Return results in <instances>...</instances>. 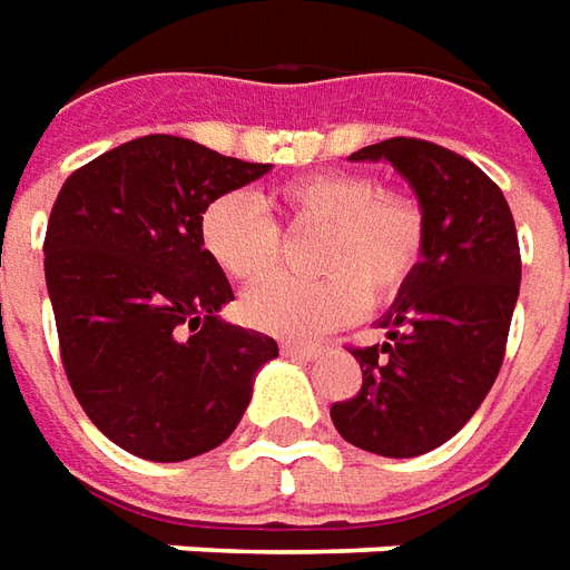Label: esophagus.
<instances>
[{"instance_id": "obj_1", "label": "esophagus", "mask_w": 570, "mask_h": 570, "mask_svg": "<svg viewBox=\"0 0 570 570\" xmlns=\"http://www.w3.org/2000/svg\"><path fill=\"white\" fill-rule=\"evenodd\" d=\"M282 353H285V356H297V360H313V356H320V353H323V347H316V344L285 341V344H282Z\"/></svg>"}]
</instances>
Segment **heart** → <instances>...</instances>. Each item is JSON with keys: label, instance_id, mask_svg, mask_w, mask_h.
Masks as SVG:
<instances>
[{"label": "heart", "instance_id": "1", "mask_svg": "<svg viewBox=\"0 0 570 570\" xmlns=\"http://www.w3.org/2000/svg\"><path fill=\"white\" fill-rule=\"evenodd\" d=\"M292 233H323L309 266L316 278H269L242 301L247 325L307 341L387 307L410 288L428 254V210L406 188H382L368 173H313L273 191ZM204 250L235 282L269 276L282 257V229L257 198L226 191L198 219Z\"/></svg>", "mask_w": 570, "mask_h": 570}]
</instances>
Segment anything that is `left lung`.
Returning a JSON list of instances; mask_svg holds the SVG:
<instances>
[{
	"label": "left lung",
	"mask_w": 570,
	"mask_h": 570,
	"mask_svg": "<svg viewBox=\"0 0 570 570\" xmlns=\"http://www.w3.org/2000/svg\"><path fill=\"white\" fill-rule=\"evenodd\" d=\"M353 160H391L428 210V254L382 320L387 344L351 347L363 384L332 403L337 434L391 459L446 443L488 397L521 285L512 210L481 167L425 139H384Z\"/></svg>",
	"instance_id": "left-lung-1"
}]
</instances>
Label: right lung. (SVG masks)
Segmentation results:
<instances>
[{"label": "right lung", "instance_id": "1", "mask_svg": "<svg viewBox=\"0 0 570 570\" xmlns=\"http://www.w3.org/2000/svg\"><path fill=\"white\" fill-rule=\"evenodd\" d=\"M269 164L179 136H142L65 179L46 229L61 366L92 425L151 462L226 441L278 344L217 313L229 278L204 250L207 204Z\"/></svg>", "mask_w": 570, "mask_h": 570}]
</instances>
